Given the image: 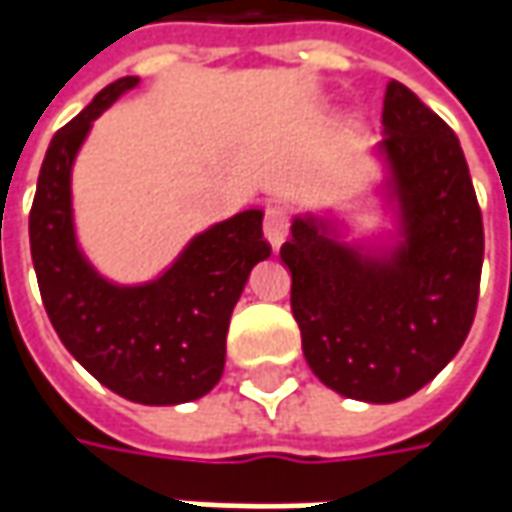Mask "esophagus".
<instances>
[{"instance_id": "1", "label": "esophagus", "mask_w": 512, "mask_h": 512, "mask_svg": "<svg viewBox=\"0 0 512 512\" xmlns=\"http://www.w3.org/2000/svg\"><path fill=\"white\" fill-rule=\"evenodd\" d=\"M287 236V210L282 205H270L265 210V239L279 247Z\"/></svg>"}]
</instances>
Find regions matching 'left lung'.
I'll return each instance as SVG.
<instances>
[{
	"instance_id": "1",
	"label": "left lung",
	"mask_w": 512,
	"mask_h": 512,
	"mask_svg": "<svg viewBox=\"0 0 512 512\" xmlns=\"http://www.w3.org/2000/svg\"><path fill=\"white\" fill-rule=\"evenodd\" d=\"M382 136L373 148L382 179L370 199L390 227L353 236L350 210H302L279 253L310 370L367 404L413 396L459 353L484 259L482 213L456 133L390 79Z\"/></svg>"
}]
</instances>
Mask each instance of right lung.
Here are the masks:
<instances>
[{
    "label": "right lung",
    "mask_w": 512,
    "mask_h": 512,
    "mask_svg": "<svg viewBox=\"0 0 512 512\" xmlns=\"http://www.w3.org/2000/svg\"><path fill=\"white\" fill-rule=\"evenodd\" d=\"M139 85L116 79L50 139L30 207V256L53 330L93 379L136 404H185L225 370L233 307L270 256L259 207L205 227L148 282L122 285L85 256L73 216V165L93 122Z\"/></svg>",
    "instance_id": "right-lung-1"
}]
</instances>
